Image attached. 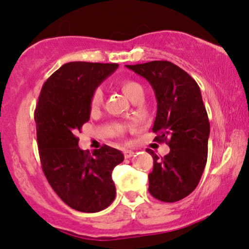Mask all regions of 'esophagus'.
<instances>
[{"label": "esophagus", "mask_w": 249, "mask_h": 249, "mask_svg": "<svg viewBox=\"0 0 249 249\" xmlns=\"http://www.w3.org/2000/svg\"><path fill=\"white\" fill-rule=\"evenodd\" d=\"M133 154H134L133 150H130V149H125V150H124V156H125V159H130V157L133 156Z\"/></svg>", "instance_id": "obj_1"}]
</instances>
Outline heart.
Returning a JSON list of instances; mask_svg holds the SVG:
<instances>
[{
  "instance_id": "1",
  "label": "heart",
  "mask_w": 249,
  "mask_h": 249,
  "mask_svg": "<svg viewBox=\"0 0 249 249\" xmlns=\"http://www.w3.org/2000/svg\"><path fill=\"white\" fill-rule=\"evenodd\" d=\"M119 86L123 93L126 95L132 101H135L139 97L143 96V86L137 80L125 78L119 81ZM103 102V92L100 87H96L95 89L90 93L89 96V107L92 110H95L102 105Z\"/></svg>"
}]
</instances>
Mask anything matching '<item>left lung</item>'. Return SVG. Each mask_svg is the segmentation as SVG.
I'll return each mask as SVG.
<instances>
[{
  "mask_svg": "<svg viewBox=\"0 0 249 249\" xmlns=\"http://www.w3.org/2000/svg\"><path fill=\"white\" fill-rule=\"evenodd\" d=\"M126 68L152 85L157 100L153 132L157 142L170 147L163 157L146 149L154 160L148 191L157 200L176 202L196 188L207 163L210 125L200 87L187 72L169 61Z\"/></svg>",
  "mask_w": 249,
  "mask_h": 249,
  "instance_id": "1",
  "label": "left lung"
}]
</instances>
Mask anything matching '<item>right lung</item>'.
<instances>
[{
	"label": "right lung",
	"instance_id": "1",
	"mask_svg": "<svg viewBox=\"0 0 249 249\" xmlns=\"http://www.w3.org/2000/svg\"><path fill=\"white\" fill-rule=\"evenodd\" d=\"M117 68L116 63L62 65L43 84L34 111L43 174L63 202L81 213L101 212L116 196L111 174L124 155L107 144L90 155L78 147L75 134L89 119L90 93Z\"/></svg>",
	"mask_w": 249,
	"mask_h": 249
}]
</instances>
